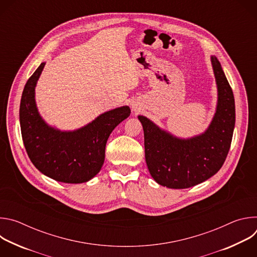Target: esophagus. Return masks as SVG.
<instances>
[{
    "instance_id": "obj_1",
    "label": "esophagus",
    "mask_w": 257,
    "mask_h": 257,
    "mask_svg": "<svg viewBox=\"0 0 257 257\" xmlns=\"http://www.w3.org/2000/svg\"><path fill=\"white\" fill-rule=\"evenodd\" d=\"M132 109H133L134 112H139L140 106H139V104H138L136 101H133V102H132Z\"/></svg>"
}]
</instances>
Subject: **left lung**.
<instances>
[{"mask_svg":"<svg viewBox=\"0 0 257 257\" xmlns=\"http://www.w3.org/2000/svg\"><path fill=\"white\" fill-rule=\"evenodd\" d=\"M217 86V104L207 130L182 139L138 116L144 132L145 161L152 177L162 186L185 189L204 182L224 165L235 127V99L218 60L211 56Z\"/></svg>","mask_w":257,"mask_h":257,"instance_id":"left-lung-1","label":"left lung"}]
</instances>
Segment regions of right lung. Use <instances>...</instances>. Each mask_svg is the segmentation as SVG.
Returning a JSON list of instances; mask_svg holds the SVG:
<instances>
[{
    "label": "right lung",
    "instance_id": "1",
    "mask_svg": "<svg viewBox=\"0 0 257 257\" xmlns=\"http://www.w3.org/2000/svg\"><path fill=\"white\" fill-rule=\"evenodd\" d=\"M46 63L27 80L20 101V127L26 153L44 175L63 183L87 182L101 169L106 140L112 131L130 116L125 105L99 115L91 123L74 131H60L40 116L34 89Z\"/></svg>",
    "mask_w": 257,
    "mask_h": 257
}]
</instances>
